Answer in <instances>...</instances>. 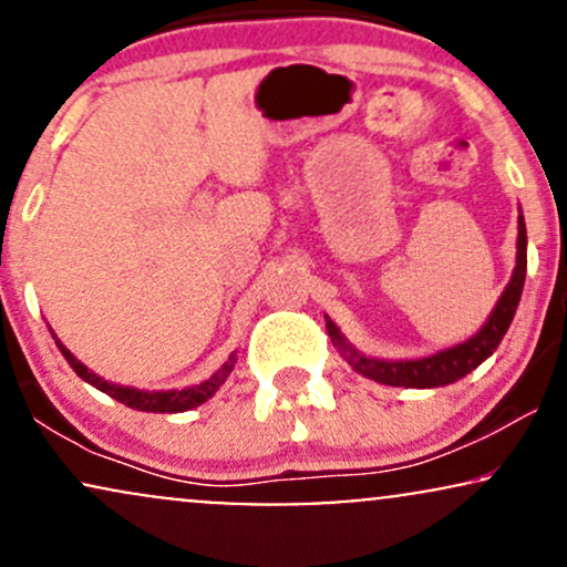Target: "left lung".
<instances>
[{
  "label": "left lung",
  "instance_id": "8db88e82",
  "mask_svg": "<svg viewBox=\"0 0 567 567\" xmlns=\"http://www.w3.org/2000/svg\"><path fill=\"white\" fill-rule=\"evenodd\" d=\"M519 234H517V266H514V275L506 285L504 296L498 298L496 309H493L491 320L485 322V328L470 341L458 343V347L437 351V354L424 357V360H405V362H383V360H370V357L357 354L354 349L343 341V336L338 333L333 320L324 317L328 322V336L333 338L338 349L347 354L349 365L362 373L365 379H373L386 386H413V389H432V386H445L464 379L466 373H472L480 362H485L493 351L498 349L501 338L509 330L514 311H517L519 296H523L525 285V271H528V234H525V220L519 213Z\"/></svg>",
  "mask_w": 567,
  "mask_h": 567
}]
</instances>
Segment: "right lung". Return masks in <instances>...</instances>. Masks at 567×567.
<instances>
[{
	"label": "right lung",
	"mask_w": 567,
	"mask_h": 567,
	"mask_svg": "<svg viewBox=\"0 0 567 567\" xmlns=\"http://www.w3.org/2000/svg\"><path fill=\"white\" fill-rule=\"evenodd\" d=\"M55 343H58V349H61V354L69 360V365L74 368V373L80 375L82 381L93 383L95 389H101L103 394H109V396H114V400H120L122 405L135 408V410H146V413H184V410H192V408L202 405V402L210 400V396L218 392V386H220V383H224V379L231 373V368H234V354H231L229 362H226V365L220 368L210 381H202L199 386L181 389V392H141V389L116 386V383H109V381L97 379V375L90 373V370L84 368L82 362L76 360V357L71 354L66 347H63L61 341H55Z\"/></svg>",
	"instance_id": "obj_1"
}]
</instances>
